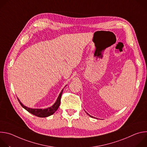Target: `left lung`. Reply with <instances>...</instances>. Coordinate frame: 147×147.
Listing matches in <instances>:
<instances>
[{
	"mask_svg": "<svg viewBox=\"0 0 147 147\" xmlns=\"http://www.w3.org/2000/svg\"><path fill=\"white\" fill-rule=\"evenodd\" d=\"M86 113H87V112H86ZM87 113V114H88V115H89V116H90V117H93V116H91V115H89V114H88V113Z\"/></svg>",
	"mask_w": 147,
	"mask_h": 147,
	"instance_id": "8db88e82",
	"label": "left lung"
}]
</instances>
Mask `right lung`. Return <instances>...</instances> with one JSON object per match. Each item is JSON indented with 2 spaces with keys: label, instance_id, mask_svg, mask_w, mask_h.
Here are the masks:
<instances>
[{
  "label": "right lung",
  "instance_id": "1",
  "mask_svg": "<svg viewBox=\"0 0 147 147\" xmlns=\"http://www.w3.org/2000/svg\"><path fill=\"white\" fill-rule=\"evenodd\" d=\"M66 87V86H65ZM63 89L57 99H56L55 103L51 107H49L48 108L46 109H32V108H28L26 106H24V105L21 102V101L19 100L18 98V100L20 102V105H22V107L25 109L26 111H27L28 112H30V113L39 117H48L52 115H53L59 108V106H60V99H61V94L63 93Z\"/></svg>",
  "mask_w": 147,
  "mask_h": 147
}]
</instances>
